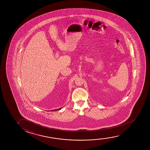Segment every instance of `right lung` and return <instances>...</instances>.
<instances>
[{"instance_id": "right-lung-1", "label": "right lung", "mask_w": 150, "mask_h": 150, "mask_svg": "<svg viewBox=\"0 0 150 150\" xmlns=\"http://www.w3.org/2000/svg\"><path fill=\"white\" fill-rule=\"evenodd\" d=\"M62 108H60L59 109H56V110H51V111H57V110H61Z\"/></svg>"}]
</instances>
